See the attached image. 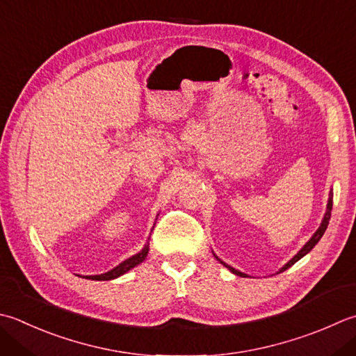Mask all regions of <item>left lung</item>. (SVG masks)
Instances as JSON below:
<instances>
[{
    "label": "left lung",
    "instance_id": "1",
    "mask_svg": "<svg viewBox=\"0 0 356 356\" xmlns=\"http://www.w3.org/2000/svg\"><path fill=\"white\" fill-rule=\"evenodd\" d=\"M332 205H333V194L330 193V197H329V204H327V211H325V214H324V219H323V222H321V227H319L318 229H316V233L312 236V239L305 243V245L299 250V253L293 257V259H291L290 262H287L285 264V266L281 268V271H284V270H287L289 267H291L293 266V264H296L299 259H301V257H304L305 254H307L310 250L316 245V243L319 242V239L323 238V234H324V232H325V228H327V225H329V220H330V214H332ZM216 256V254H214ZM216 259H219L218 256H216ZM220 261V259H219ZM220 264H224V266L229 270V271H233L234 275H238V276H242V277H245L247 275L245 273H241V271H238V270H234L233 267H229V266H227L225 262H222L220 261Z\"/></svg>",
    "mask_w": 356,
    "mask_h": 356
}]
</instances>
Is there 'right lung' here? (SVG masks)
Instances as JSON below:
<instances>
[{"label":"right lung","mask_w":356,"mask_h":356,"mask_svg":"<svg viewBox=\"0 0 356 356\" xmlns=\"http://www.w3.org/2000/svg\"><path fill=\"white\" fill-rule=\"evenodd\" d=\"M148 252H149V247L148 243L143 247V250L140 253L134 254L132 257H129V259L123 261L120 266H117L115 268H113L111 271H108V273H103V275H95V276H86L88 280H92V281H109V280H115V277L122 276L123 273H127L128 270L134 268L136 266H138V264L145 261V257L148 256Z\"/></svg>","instance_id":"right-lung-1"}]
</instances>
